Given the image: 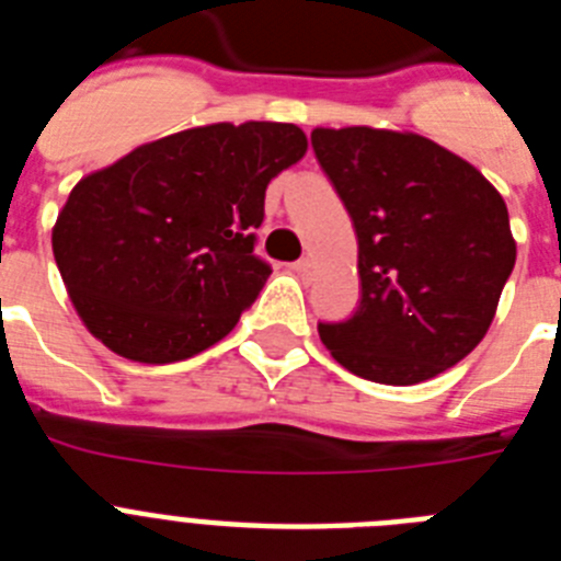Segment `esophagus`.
Instances as JSON below:
<instances>
[{
    "mask_svg": "<svg viewBox=\"0 0 561 561\" xmlns=\"http://www.w3.org/2000/svg\"><path fill=\"white\" fill-rule=\"evenodd\" d=\"M291 270H295L297 275L304 277V280H309L311 272H314V264H311L309 257H300V261H295V264H291Z\"/></svg>",
    "mask_w": 561,
    "mask_h": 561,
    "instance_id": "34e87169",
    "label": "esophagus"
}]
</instances>
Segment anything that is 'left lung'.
Masks as SVG:
<instances>
[{
    "label": "left lung",
    "mask_w": 561,
    "mask_h": 561,
    "mask_svg": "<svg viewBox=\"0 0 561 561\" xmlns=\"http://www.w3.org/2000/svg\"><path fill=\"white\" fill-rule=\"evenodd\" d=\"M311 148L359 241V306L317 325L325 348L379 385L458 365L492 325L517 261L503 196L419 134L314 128Z\"/></svg>",
    "instance_id": "obj_1"
}]
</instances>
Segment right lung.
Returning <instances> with one entry per match:
<instances>
[{
	"mask_svg": "<svg viewBox=\"0 0 561 561\" xmlns=\"http://www.w3.org/2000/svg\"><path fill=\"white\" fill-rule=\"evenodd\" d=\"M306 146L291 123H213L83 176L58 213L53 255L87 329L151 365L230 334L272 272L255 255L266 185Z\"/></svg>",
	"mask_w": 561,
	"mask_h": 561,
	"instance_id": "add662e5",
	"label": "right lung"
}]
</instances>
